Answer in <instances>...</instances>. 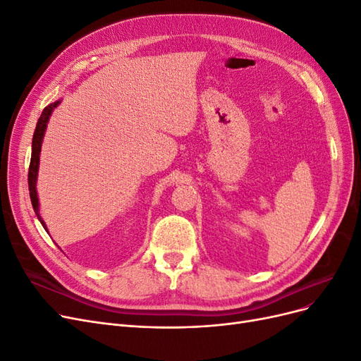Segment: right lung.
I'll use <instances>...</instances> for the list:
<instances>
[{"instance_id":"obj_1","label":"right lung","mask_w":361,"mask_h":361,"mask_svg":"<svg viewBox=\"0 0 361 361\" xmlns=\"http://www.w3.org/2000/svg\"><path fill=\"white\" fill-rule=\"evenodd\" d=\"M61 101H56L54 104H49L45 110L42 111L37 125H36V130L35 135H32V143H31V161H30V170H28V190H30V199H31V204L32 209H35L39 221L42 223V226L45 227V231L48 232L45 221L42 220L40 212H39V197H37V173H39V162H40V150H42V143H43V137H45V130L49 122V117L54 111V108H57V105H60Z\"/></svg>"}]
</instances>
